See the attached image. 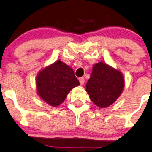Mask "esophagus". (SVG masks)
Segmentation results:
<instances>
[{
	"label": "esophagus",
	"mask_w": 152,
	"mask_h": 152,
	"mask_svg": "<svg viewBox=\"0 0 152 152\" xmlns=\"http://www.w3.org/2000/svg\"><path fill=\"white\" fill-rule=\"evenodd\" d=\"M79 82H80L81 85H84V83H85V79H84L83 77L79 78Z\"/></svg>",
	"instance_id": "1"
}]
</instances>
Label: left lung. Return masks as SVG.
Wrapping results in <instances>:
<instances>
[{
	"mask_svg": "<svg viewBox=\"0 0 152 152\" xmlns=\"http://www.w3.org/2000/svg\"><path fill=\"white\" fill-rule=\"evenodd\" d=\"M124 78L120 70L100 62L95 64L86 85V91L92 102L100 108L113 104L121 95Z\"/></svg>",
	"mask_w": 152,
	"mask_h": 152,
	"instance_id": "left-lung-1",
	"label": "left lung"
}]
</instances>
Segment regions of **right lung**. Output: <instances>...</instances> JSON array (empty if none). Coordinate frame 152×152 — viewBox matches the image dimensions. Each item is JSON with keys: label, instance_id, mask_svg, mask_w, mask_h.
Wrapping results in <instances>:
<instances>
[{"label": "right lung", "instance_id": "add662e5", "mask_svg": "<svg viewBox=\"0 0 152 152\" xmlns=\"http://www.w3.org/2000/svg\"><path fill=\"white\" fill-rule=\"evenodd\" d=\"M79 85L73 69L59 59L42 69L36 78L37 93L51 107L60 105L70 90Z\"/></svg>", "mask_w": 152, "mask_h": 152}]
</instances>
